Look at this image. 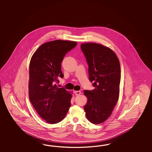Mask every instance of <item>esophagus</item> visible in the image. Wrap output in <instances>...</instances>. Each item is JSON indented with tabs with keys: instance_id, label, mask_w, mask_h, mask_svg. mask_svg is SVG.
Instances as JSON below:
<instances>
[{
	"instance_id": "34e87169",
	"label": "esophagus",
	"mask_w": 152,
	"mask_h": 152,
	"mask_svg": "<svg viewBox=\"0 0 152 152\" xmlns=\"http://www.w3.org/2000/svg\"><path fill=\"white\" fill-rule=\"evenodd\" d=\"M81 94V92L80 91H75V94L76 96H78V95H80Z\"/></svg>"
}]
</instances>
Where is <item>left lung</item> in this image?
<instances>
[{
	"instance_id": "left-lung-1",
	"label": "left lung",
	"mask_w": 152,
	"mask_h": 152,
	"mask_svg": "<svg viewBox=\"0 0 152 152\" xmlns=\"http://www.w3.org/2000/svg\"><path fill=\"white\" fill-rule=\"evenodd\" d=\"M88 66L89 80L94 87L85 90L86 116L91 123H103L111 115L118 100L121 80L119 60L107 47L94 43L81 45Z\"/></svg>"
}]
</instances>
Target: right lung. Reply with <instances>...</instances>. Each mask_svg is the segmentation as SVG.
<instances>
[{
  "instance_id": "add662e5",
  "label": "right lung",
  "mask_w": 152,
  "mask_h": 152,
  "mask_svg": "<svg viewBox=\"0 0 152 152\" xmlns=\"http://www.w3.org/2000/svg\"><path fill=\"white\" fill-rule=\"evenodd\" d=\"M73 41L55 40L41 45L29 65V96L34 109L47 122L55 124L65 118L71 105L72 95L55 84L64 77L61 62L76 47Z\"/></svg>"
}]
</instances>
